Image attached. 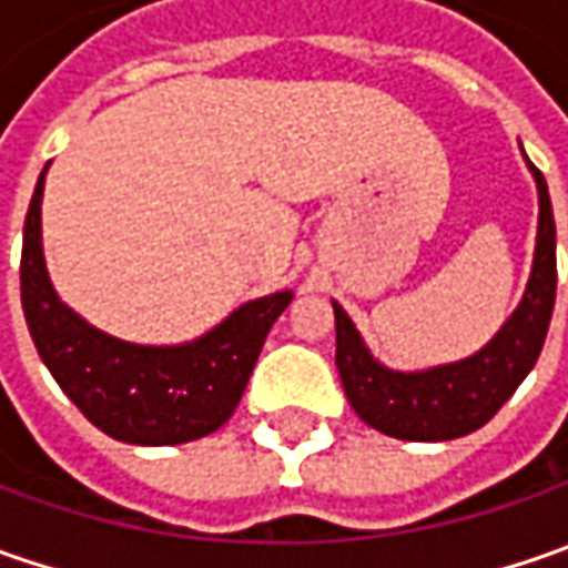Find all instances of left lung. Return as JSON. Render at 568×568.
<instances>
[{
  "instance_id": "left-lung-1",
  "label": "left lung",
  "mask_w": 568,
  "mask_h": 568,
  "mask_svg": "<svg viewBox=\"0 0 568 568\" xmlns=\"http://www.w3.org/2000/svg\"><path fill=\"white\" fill-rule=\"evenodd\" d=\"M528 166L535 173L540 199L535 265L518 310L484 351H477L468 361L433 366L420 373H398L373 361L354 322L338 303H332L341 385L366 426L410 443L458 439L487 424L531 373L547 338L557 300V224L544 173L531 161Z\"/></svg>"
}]
</instances>
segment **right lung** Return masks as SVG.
<instances>
[{
    "mask_svg": "<svg viewBox=\"0 0 568 568\" xmlns=\"http://www.w3.org/2000/svg\"><path fill=\"white\" fill-rule=\"evenodd\" d=\"M33 189L21 246V306L40 361L78 410L106 436L132 446H180L227 424L258 361L274 318L294 300L291 291L250 300L202 338L148 347L88 325L55 296Z\"/></svg>",
    "mask_w": 568,
    "mask_h": 568,
    "instance_id": "1",
    "label": "right lung"
}]
</instances>
